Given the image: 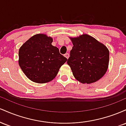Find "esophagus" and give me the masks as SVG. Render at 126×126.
<instances>
[{
    "instance_id": "1",
    "label": "esophagus",
    "mask_w": 126,
    "mask_h": 126,
    "mask_svg": "<svg viewBox=\"0 0 126 126\" xmlns=\"http://www.w3.org/2000/svg\"><path fill=\"white\" fill-rule=\"evenodd\" d=\"M64 57H66V59H68L69 57V53H66V54H64Z\"/></svg>"
}]
</instances>
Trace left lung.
<instances>
[{"label": "left lung", "mask_w": 126, "mask_h": 126, "mask_svg": "<svg viewBox=\"0 0 126 126\" xmlns=\"http://www.w3.org/2000/svg\"><path fill=\"white\" fill-rule=\"evenodd\" d=\"M73 47L67 60L73 76L82 83L100 79L108 69L109 51L106 46L88 34L70 38Z\"/></svg>", "instance_id": "1"}]
</instances>
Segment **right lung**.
<instances>
[{"label":"right lung","instance_id":"1","mask_svg":"<svg viewBox=\"0 0 126 126\" xmlns=\"http://www.w3.org/2000/svg\"><path fill=\"white\" fill-rule=\"evenodd\" d=\"M53 39L45 34L32 36L19 50V64L32 82L47 83L53 80L67 59L51 45Z\"/></svg>","mask_w":126,"mask_h":126}]
</instances>
